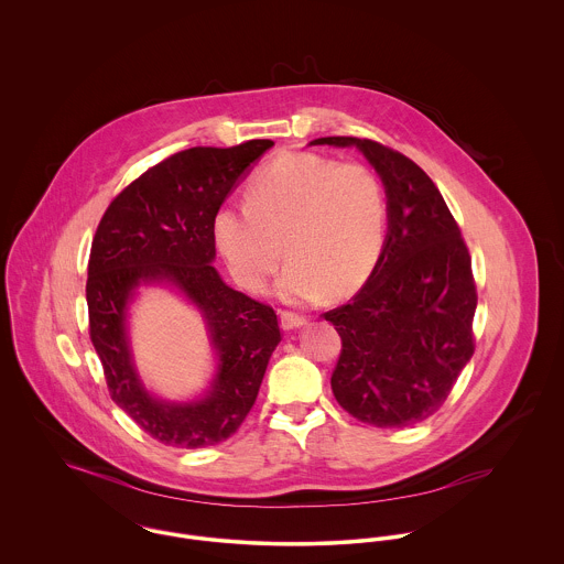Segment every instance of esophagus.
Masks as SVG:
<instances>
[{
	"instance_id": "34e87169",
	"label": "esophagus",
	"mask_w": 564,
	"mask_h": 564,
	"mask_svg": "<svg viewBox=\"0 0 564 564\" xmlns=\"http://www.w3.org/2000/svg\"><path fill=\"white\" fill-rule=\"evenodd\" d=\"M280 323H282V327H284V329H295V327L306 325L308 319H306L304 315H297V313H289V311H284V313H282V317H280Z\"/></svg>"
}]
</instances>
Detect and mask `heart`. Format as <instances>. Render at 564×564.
<instances>
[{"instance_id": "heart-1", "label": "heart", "mask_w": 564, "mask_h": 564, "mask_svg": "<svg viewBox=\"0 0 564 564\" xmlns=\"http://www.w3.org/2000/svg\"><path fill=\"white\" fill-rule=\"evenodd\" d=\"M389 230L380 175L362 162L282 154L247 184L245 204H224L213 237L232 278L262 291L284 258L280 291L289 302L325 293L340 300L373 273Z\"/></svg>"}]
</instances>
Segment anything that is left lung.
<instances>
[{
  "instance_id": "1",
  "label": "left lung",
  "mask_w": 564,
  "mask_h": 564,
  "mask_svg": "<svg viewBox=\"0 0 564 564\" xmlns=\"http://www.w3.org/2000/svg\"><path fill=\"white\" fill-rule=\"evenodd\" d=\"M311 145H356L380 173L389 235L362 289L323 313L340 336L332 393L376 427L432 416L476 351L478 291L460 228L430 175L371 139L325 137Z\"/></svg>"
}]
</instances>
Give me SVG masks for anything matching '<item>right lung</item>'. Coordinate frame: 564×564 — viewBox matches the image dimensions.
I'll return each instance as SVG.
<instances>
[{"mask_svg": "<svg viewBox=\"0 0 564 564\" xmlns=\"http://www.w3.org/2000/svg\"><path fill=\"white\" fill-rule=\"evenodd\" d=\"M273 141L191 148L150 166L106 208L90 245L88 336L112 402L162 445H217L241 427L269 358L282 340L271 306L230 289L210 264L213 217L242 171ZM169 279L205 313L220 354L214 391L202 402L164 404L140 387L124 340V304L141 281Z\"/></svg>", "mask_w": 564, "mask_h": 564, "instance_id": "add662e5", "label": "right lung"}]
</instances>
